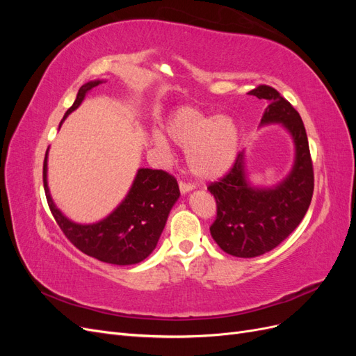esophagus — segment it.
<instances>
[{
	"label": "esophagus",
	"instance_id": "esophagus-1",
	"mask_svg": "<svg viewBox=\"0 0 356 356\" xmlns=\"http://www.w3.org/2000/svg\"><path fill=\"white\" fill-rule=\"evenodd\" d=\"M193 188H195V187H193L191 184H188V182H179V191H181V195H187V193H190Z\"/></svg>",
	"mask_w": 356,
	"mask_h": 356
}]
</instances>
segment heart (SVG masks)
Listing matches in <instances>:
<instances>
[{
	"instance_id": "1",
	"label": "heart",
	"mask_w": 356,
	"mask_h": 356,
	"mask_svg": "<svg viewBox=\"0 0 356 356\" xmlns=\"http://www.w3.org/2000/svg\"><path fill=\"white\" fill-rule=\"evenodd\" d=\"M165 134L172 144L186 149L187 168L200 181L224 177L234 163L239 148V129L230 115L209 117L195 106H179L165 123ZM153 143L168 148V140L154 132Z\"/></svg>"
}]
</instances>
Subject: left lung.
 <instances>
[{
    "mask_svg": "<svg viewBox=\"0 0 356 356\" xmlns=\"http://www.w3.org/2000/svg\"><path fill=\"white\" fill-rule=\"evenodd\" d=\"M250 95L268 102L260 126L282 124L296 156L289 174L276 186L251 184L245 153H239L229 174L208 187L217 202L212 239L224 252L241 258L263 255L282 243L305 218L314 195V166L300 114L270 86H258Z\"/></svg>",
    "mask_w": 356,
    "mask_h": 356,
    "instance_id": "1",
    "label": "left lung"
}]
</instances>
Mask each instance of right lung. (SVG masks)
<instances>
[{"instance_id": "1", "label": "right lung", "mask_w": 356, "mask_h": 356, "mask_svg": "<svg viewBox=\"0 0 356 356\" xmlns=\"http://www.w3.org/2000/svg\"><path fill=\"white\" fill-rule=\"evenodd\" d=\"M104 80H93L83 84L65 118L79 108L93 88ZM47 156L42 166V182L49 208L63 234L71 243L96 260L129 266L141 263L154 251L163 232L169 212L179 197L177 179L165 170L139 168L126 197L105 218L92 224H79L62 213L50 196L47 184Z\"/></svg>"}]
</instances>
